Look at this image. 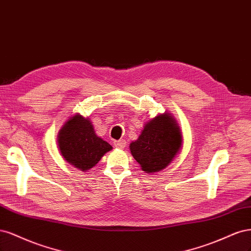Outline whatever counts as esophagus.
Masks as SVG:
<instances>
[{"instance_id":"obj_1","label":"esophagus","mask_w":251,"mask_h":251,"mask_svg":"<svg viewBox=\"0 0 251 251\" xmlns=\"http://www.w3.org/2000/svg\"><path fill=\"white\" fill-rule=\"evenodd\" d=\"M115 146H116L117 148L123 149V148H125V146H126V141H125V140L116 141V142H115Z\"/></svg>"}]
</instances>
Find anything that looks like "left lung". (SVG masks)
<instances>
[{
	"mask_svg": "<svg viewBox=\"0 0 251 251\" xmlns=\"http://www.w3.org/2000/svg\"><path fill=\"white\" fill-rule=\"evenodd\" d=\"M181 143L178 124L172 115L164 112L145 124L142 133L129 148L143 171L154 173L171 164L181 148Z\"/></svg>",
	"mask_w": 251,
	"mask_h": 251,
	"instance_id": "obj_1",
	"label": "left lung"
}]
</instances>
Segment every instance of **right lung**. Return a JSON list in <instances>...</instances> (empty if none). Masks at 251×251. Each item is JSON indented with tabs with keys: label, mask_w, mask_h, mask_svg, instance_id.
<instances>
[{
	"label": "right lung",
	"mask_w": 251,
	"mask_h": 251,
	"mask_svg": "<svg viewBox=\"0 0 251 251\" xmlns=\"http://www.w3.org/2000/svg\"><path fill=\"white\" fill-rule=\"evenodd\" d=\"M58 148L69 164L81 171L92 169L112 147L97 136L88 118L79 114L71 117L58 133Z\"/></svg>",
	"instance_id": "obj_1"
}]
</instances>
